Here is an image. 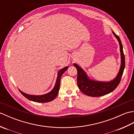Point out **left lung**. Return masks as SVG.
I'll return each mask as SVG.
<instances>
[{"label":"left lung","instance_id":"8db88e82","mask_svg":"<svg viewBox=\"0 0 134 134\" xmlns=\"http://www.w3.org/2000/svg\"><path fill=\"white\" fill-rule=\"evenodd\" d=\"M113 33L117 38L119 44H120L121 59L120 69L115 79L109 82H98L90 80L87 77L86 73L80 67L76 64H74L77 69V84L79 89L82 93L88 96L100 97L106 95L107 94L113 92L120 83L125 68V57L123 52V45H122L120 38L113 32Z\"/></svg>","mask_w":134,"mask_h":134}]
</instances>
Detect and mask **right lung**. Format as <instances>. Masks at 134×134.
<instances>
[{
  "label": "right lung",
  "mask_w": 134,
  "mask_h": 134,
  "mask_svg": "<svg viewBox=\"0 0 134 134\" xmlns=\"http://www.w3.org/2000/svg\"><path fill=\"white\" fill-rule=\"evenodd\" d=\"M67 69H68V67H65L59 71L58 74V78H57V79H56L55 86L54 87L53 89L52 90V91H51L49 93L45 94L44 95H41V96H32V95L26 94L21 92L20 90H19V92H21L22 94L24 97H25L26 98L34 102H50L51 101H52L56 98V97L58 94L59 90L60 89V79L62 77V75H63V74L65 71L67 70Z\"/></svg>",
  "instance_id": "right-lung-1"
}]
</instances>
